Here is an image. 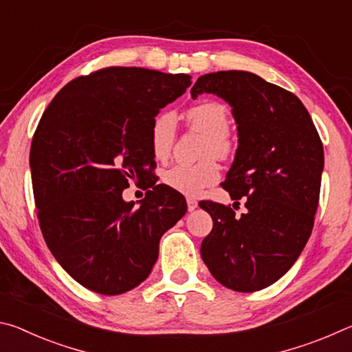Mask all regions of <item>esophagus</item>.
Returning <instances> with one entry per match:
<instances>
[{
  "label": "esophagus",
  "mask_w": 352,
  "mask_h": 352,
  "mask_svg": "<svg viewBox=\"0 0 352 352\" xmlns=\"http://www.w3.org/2000/svg\"><path fill=\"white\" fill-rule=\"evenodd\" d=\"M186 201H188V211H194L195 208L199 206V201L195 200V199H190V197H189Z\"/></svg>",
  "instance_id": "1"
}]
</instances>
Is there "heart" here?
<instances>
[{"mask_svg": "<svg viewBox=\"0 0 352 352\" xmlns=\"http://www.w3.org/2000/svg\"><path fill=\"white\" fill-rule=\"evenodd\" d=\"M190 127L205 133L201 155L206 157L195 164H175L163 172V183L175 192L197 197L204 189L216 183L220 168L212 155L228 158L234 152V140L228 132V110L216 100L195 104L186 111ZM177 119L172 111H162L153 118L151 126V147L157 158L168 157L175 138Z\"/></svg>", "mask_w": 352, "mask_h": 352, "instance_id": "obj_1", "label": "heart"}]
</instances>
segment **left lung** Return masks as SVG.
<instances>
[{
  "mask_svg": "<svg viewBox=\"0 0 352 352\" xmlns=\"http://www.w3.org/2000/svg\"><path fill=\"white\" fill-rule=\"evenodd\" d=\"M216 94L231 105L239 144L223 188L246 199L231 206L201 201L212 230L200 247L217 281L236 292L269 287L289 272L311 237L317 212L323 144L306 107L294 93L248 71L200 76L190 96Z\"/></svg>",
  "mask_w": 352,
  "mask_h": 352,
  "instance_id": "1",
  "label": "left lung"
}]
</instances>
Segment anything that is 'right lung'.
<instances>
[{
	"mask_svg": "<svg viewBox=\"0 0 352 352\" xmlns=\"http://www.w3.org/2000/svg\"><path fill=\"white\" fill-rule=\"evenodd\" d=\"M190 77L110 67L67 83L47 105L31 146V174L45 242L68 275L100 295H121L151 275L162 236L186 201L157 184L140 206L129 180L153 168V118Z\"/></svg>",
	"mask_w": 352,
	"mask_h": 352,
	"instance_id": "add662e5",
	"label": "right lung"
}]
</instances>
